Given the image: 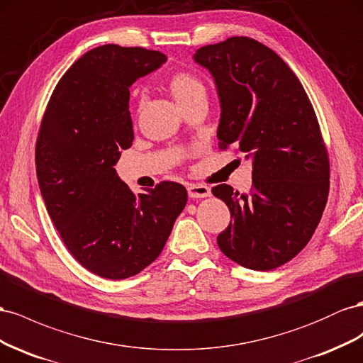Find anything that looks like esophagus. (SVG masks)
<instances>
[{
    "label": "esophagus",
    "instance_id": "esophagus-1",
    "mask_svg": "<svg viewBox=\"0 0 363 363\" xmlns=\"http://www.w3.org/2000/svg\"><path fill=\"white\" fill-rule=\"evenodd\" d=\"M187 191H189L190 198H193V199L206 198V196L211 194L210 187H206V185H202V184H189Z\"/></svg>",
    "mask_w": 363,
    "mask_h": 363
}]
</instances>
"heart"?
I'll return each instance as SVG.
<instances>
[{
	"label": "heart",
	"instance_id": "obj_1",
	"mask_svg": "<svg viewBox=\"0 0 363 363\" xmlns=\"http://www.w3.org/2000/svg\"><path fill=\"white\" fill-rule=\"evenodd\" d=\"M165 88L181 111L196 101L206 100V86L203 80L196 72L189 69L173 72L165 82Z\"/></svg>",
	"mask_w": 363,
	"mask_h": 363
}]
</instances>
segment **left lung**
<instances>
[{"mask_svg":"<svg viewBox=\"0 0 363 363\" xmlns=\"http://www.w3.org/2000/svg\"><path fill=\"white\" fill-rule=\"evenodd\" d=\"M193 57L220 99L219 149L252 160L250 194L211 189L233 219L217 245L243 267L271 271L304 250L327 203L330 162L315 109L286 62L252 38H228Z\"/></svg>","mask_w":363,"mask_h":363,"instance_id":"1","label":"left lung"}]
</instances>
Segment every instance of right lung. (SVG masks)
Segmentation results:
<instances>
[{
	"mask_svg": "<svg viewBox=\"0 0 363 363\" xmlns=\"http://www.w3.org/2000/svg\"><path fill=\"white\" fill-rule=\"evenodd\" d=\"M167 60L161 51L116 44L89 50L50 97L36 140V174L67 250L108 279L157 260L187 203L178 182L133 194L113 165L132 146L129 86Z\"/></svg>",
	"mask_w": 363,
	"mask_h": 363,
	"instance_id": "1",
	"label": "right lung"
}]
</instances>
